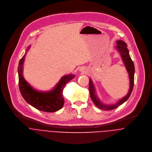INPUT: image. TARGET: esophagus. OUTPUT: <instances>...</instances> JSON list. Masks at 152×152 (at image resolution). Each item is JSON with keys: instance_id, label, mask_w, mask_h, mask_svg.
I'll list each match as a JSON object with an SVG mask.
<instances>
[{"instance_id": "esophagus-1", "label": "esophagus", "mask_w": 152, "mask_h": 152, "mask_svg": "<svg viewBox=\"0 0 152 152\" xmlns=\"http://www.w3.org/2000/svg\"><path fill=\"white\" fill-rule=\"evenodd\" d=\"M79 70H80V72H86L85 70V68L84 67H81L80 69H79Z\"/></svg>"}]
</instances>
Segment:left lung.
Instances as JSON below:
<instances>
[{"mask_svg": "<svg viewBox=\"0 0 152 152\" xmlns=\"http://www.w3.org/2000/svg\"><path fill=\"white\" fill-rule=\"evenodd\" d=\"M117 45L115 47V49L118 52L120 55L121 58L123 61V62L126 67V69L129 75V89L127 94L122 99L118 100L115 103L113 104H106L103 103L98 97L96 90L95 88V85L91 79H90L89 82V91L90 94V97L92 101L94 102L95 105L100 108L101 110L109 111L113 110L118 107L119 106L124 103L131 96L133 87H134V74H135V67L134 62L130 56L129 52L127 48V45L122 40H117L116 41Z\"/></svg>", "mask_w": 152, "mask_h": 152, "instance_id": "left-lung-1", "label": "left lung"}]
</instances>
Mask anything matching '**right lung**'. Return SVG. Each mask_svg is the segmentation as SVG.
I'll return each mask as SVG.
<instances>
[{
  "label": "right lung",
  "instance_id": "add662e5",
  "mask_svg": "<svg viewBox=\"0 0 152 152\" xmlns=\"http://www.w3.org/2000/svg\"><path fill=\"white\" fill-rule=\"evenodd\" d=\"M29 45L25 55L20 60L18 67V85L20 93L25 101L36 108L37 110L47 113H54L62 107L64 99L62 92L66 84L75 77L74 74H69L62 76L54 87L49 91H39L35 88L24 78L23 64L27 52L30 49Z\"/></svg>",
  "mask_w": 152,
  "mask_h": 152
}]
</instances>
